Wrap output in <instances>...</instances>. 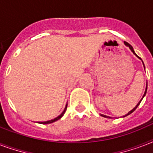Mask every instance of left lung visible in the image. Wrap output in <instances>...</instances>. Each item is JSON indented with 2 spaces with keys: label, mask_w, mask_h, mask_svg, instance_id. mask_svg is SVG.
Wrapping results in <instances>:
<instances>
[{
  "label": "left lung",
  "mask_w": 153,
  "mask_h": 153,
  "mask_svg": "<svg viewBox=\"0 0 153 153\" xmlns=\"http://www.w3.org/2000/svg\"><path fill=\"white\" fill-rule=\"evenodd\" d=\"M125 45L126 46H128V48H130V50L132 51V53H133V54H135V55L137 56V57L139 58V59H140V60H141V58L140 57H139V56H138L137 55V54H136V53H135V52H134V50H133V48H132V45H130V44H128V42H126V41H125ZM142 62H143V61H142ZM143 65H144V62H143ZM144 70H145V68H144ZM147 85H148V84H147ZM146 93H147V86H146V89H145V92H144V96H143V97H144V96H145V94H146ZM142 99H143V98H142ZM142 99L140 100L139 101V103H138V104H137V105H136V107L134 108H132V110H131V111H130V112H128L127 113V114L125 115V116H124V117H126V116H128V115H129V114H131V113H132V112H133L135 111V110H136V108H137V107H138V105H140V102H141V100H142ZM100 116H102L103 117H106V118H111V117H108V116H105V115H103V114H101L100 115Z\"/></svg>",
  "instance_id": "1"
}]
</instances>
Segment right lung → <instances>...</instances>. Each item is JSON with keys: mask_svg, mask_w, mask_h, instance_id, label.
I'll list each match as a JSON object with an SVG mask.
<instances>
[{"mask_svg": "<svg viewBox=\"0 0 153 153\" xmlns=\"http://www.w3.org/2000/svg\"><path fill=\"white\" fill-rule=\"evenodd\" d=\"M66 109H67V105H66V107L65 108V109H64V111L62 112V113L60 115V116H58L57 117H56V118H54V119L53 120H48V121H44V122H38V123H40V124H43V125H46V124H51V123H53V122L56 121V120H60L61 117H63L64 114H65V112Z\"/></svg>", "mask_w": 153, "mask_h": 153, "instance_id": "obj_1", "label": "right lung"}]
</instances>
